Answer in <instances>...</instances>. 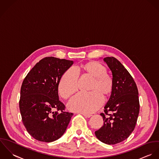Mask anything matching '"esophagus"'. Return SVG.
Returning a JSON list of instances; mask_svg holds the SVG:
<instances>
[{
    "label": "esophagus",
    "instance_id": "34e87169",
    "mask_svg": "<svg viewBox=\"0 0 159 159\" xmlns=\"http://www.w3.org/2000/svg\"><path fill=\"white\" fill-rule=\"evenodd\" d=\"M80 114L83 115L86 118H90L92 116V115H90V114H83V113H80Z\"/></svg>",
    "mask_w": 159,
    "mask_h": 159
}]
</instances>
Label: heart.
<instances>
[{"mask_svg": "<svg viewBox=\"0 0 159 159\" xmlns=\"http://www.w3.org/2000/svg\"><path fill=\"white\" fill-rule=\"evenodd\" d=\"M84 74L93 78L90 87L92 91L89 93H78L68 102V109L73 112L91 114L97 111L102 104L104 98L112 92V79L107 74V68L96 61H90L80 66ZM79 75L72 68L64 73L58 85V92L64 99H67L77 90Z\"/></svg>", "mask_w": 159, "mask_h": 159, "instance_id": "heart-1", "label": "heart"}]
</instances>
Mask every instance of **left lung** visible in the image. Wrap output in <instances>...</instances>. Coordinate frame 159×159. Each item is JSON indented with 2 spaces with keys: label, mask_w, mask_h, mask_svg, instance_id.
Instances as JSON below:
<instances>
[{
  "label": "left lung",
  "mask_w": 159,
  "mask_h": 159,
  "mask_svg": "<svg viewBox=\"0 0 159 159\" xmlns=\"http://www.w3.org/2000/svg\"><path fill=\"white\" fill-rule=\"evenodd\" d=\"M112 75L114 87L104 106L103 125L95 132L107 144H116L128 138L134 130L139 112L138 90L133 77L114 57L104 58Z\"/></svg>",
  "instance_id": "1"
}]
</instances>
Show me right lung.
Listing matches in <instances>:
<instances>
[{
    "label": "right lung",
    "mask_w": 159,
    "mask_h": 159,
    "mask_svg": "<svg viewBox=\"0 0 159 159\" xmlns=\"http://www.w3.org/2000/svg\"><path fill=\"white\" fill-rule=\"evenodd\" d=\"M73 63L52 57L44 58L23 82L19 102L23 123L39 141L50 143L61 137L73 116L64 111L58 96L60 79Z\"/></svg>",
    "instance_id": "obj_1"
}]
</instances>
